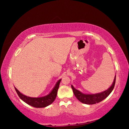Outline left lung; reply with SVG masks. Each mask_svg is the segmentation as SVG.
<instances>
[{"label":"left lung","mask_w":129,"mask_h":129,"mask_svg":"<svg viewBox=\"0 0 129 129\" xmlns=\"http://www.w3.org/2000/svg\"><path fill=\"white\" fill-rule=\"evenodd\" d=\"M115 78H116V76H115L114 81H113V84L110 88L108 89H107L106 90L99 93L93 94H86L82 93L80 91L76 89L72 85H71V87L72 88L74 94H75L76 98H77L81 102H82V103L85 104L93 105L96 103H99V102L102 101V100L105 99L110 94L114 88L115 83Z\"/></svg>","instance_id":"obj_1"}]
</instances>
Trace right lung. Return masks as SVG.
I'll return each mask as SVG.
<instances>
[{
    "label": "right lung",
    "mask_w": 129,
    "mask_h": 129,
    "mask_svg": "<svg viewBox=\"0 0 129 129\" xmlns=\"http://www.w3.org/2000/svg\"><path fill=\"white\" fill-rule=\"evenodd\" d=\"M61 81V79L59 80L57 82L55 86L49 93V94L41 97L34 98L28 97V96L21 93L16 88H15V89L19 97L25 103L29 105L30 106L35 107V108H45V107L51 105L55 100Z\"/></svg>",
    "instance_id": "add662e5"
}]
</instances>
